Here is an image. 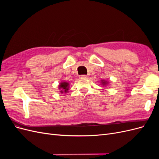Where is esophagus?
I'll list each match as a JSON object with an SVG mask.
<instances>
[{"label":"esophagus","instance_id":"obj_1","mask_svg":"<svg viewBox=\"0 0 159 159\" xmlns=\"http://www.w3.org/2000/svg\"><path fill=\"white\" fill-rule=\"evenodd\" d=\"M80 78H88V76L87 75H80Z\"/></svg>","mask_w":159,"mask_h":159}]
</instances>
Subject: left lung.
Here are the masks:
<instances>
[{
    "mask_svg": "<svg viewBox=\"0 0 159 159\" xmlns=\"http://www.w3.org/2000/svg\"><path fill=\"white\" fill-rule=\"evenodd\" d=\"M102 84H106V82H105V81H103V82H102Z\"/></svg>",
    "mask_w": 159,
    "mask_h": 159,
    "instance_id": "obj_1",
    "label": "left lung"
}]
</instances>
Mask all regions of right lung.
<instances>
[{
    "mask_svg": "<svg viewBox=\"0 0 159 159\" xmlns=\"http://www.w3.org/2000/svg\"><path fill=\"white\" fill-rule=\"evenodd\" d=\"M68 86H69L68 83H67V82H61L60 84V85H59V88H60V89L61 88L62 89H64V92L66 93L67 91H68ZM61 92L63 93L64 91L61 90Z\"/></svg>",
    "mask_w": 159,
    "mask_h": 159,
    "instance_id": "obj_1",
    "label": "right lung"
}]
</instances>
